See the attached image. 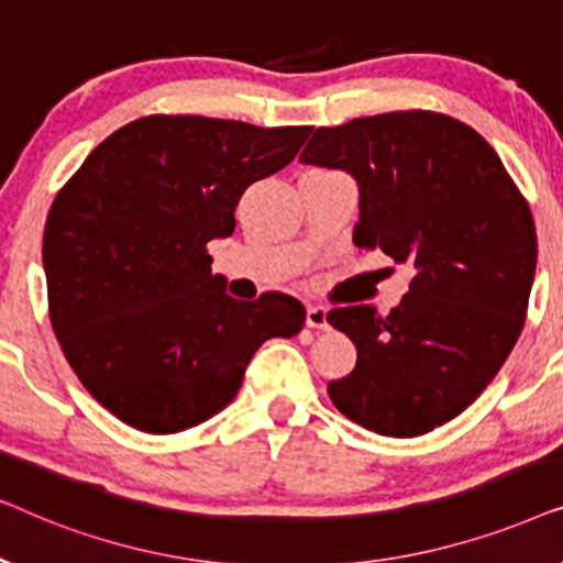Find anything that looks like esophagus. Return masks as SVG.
<instances>
[{
    "label": "esophagus",
    "mask_w": 563,
    "mask_h": 563,
    "mask_svg": "<svg viewBox=\"0 0 563 563\" xmlns=\"http://www.w3.org/2000/svg\"><path fill=\"white\" fill-rule=\"evenodd\" d=\"M305 322H307V325H310V328L325 330V328H328V310H325V307H318V305L307 307V318H305Z\"/></svg>",
    "instance_id": "1"
}]
</instances>
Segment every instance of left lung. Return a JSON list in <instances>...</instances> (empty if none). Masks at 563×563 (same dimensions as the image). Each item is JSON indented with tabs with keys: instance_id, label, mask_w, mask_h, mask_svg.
I'll list each match as a JSON object with an SVG mask.
<instances>
[{
	"instance_id": "1",
	"label": "left lung",
	"mask_w": 563,
	"mask_h": 563,
	"mask_svg": "<svg viewBox=\"0 0 563 563\" xmlns=\"http://www.w3.org/2000/svg\"><path fill=\"white\" fill-rule=\"evenodd\" d=\"M302 164L358 184L353 243L412 268L387 318L341 307L328 322L356 345V368L328 384L345 418L412 438L464 412L510 356L536 276V225L503 161L464 122L387 112L318 128Z\"/></svg>"
}]
</instances>
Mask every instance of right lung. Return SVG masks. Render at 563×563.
<instances>
[{"label":"right lung","mask_w":563,"mask_h":563,"mask_svg":"<svg viewBox=\"0 0 563 563\" xmlns=\"http://www.w3.org/2000/svg\"><path fill=\"white\" fill-rule=\"evenodd\" d=\"M310 130L151 114L114 130L58 191L43 235L51 322L114 418L156 435L195 428L233 402L261 343L302 330L295 297H230L207 243L233 235L243 191Z\"/></svg>","instance_id":"right-lung-1"}]
</instances>
